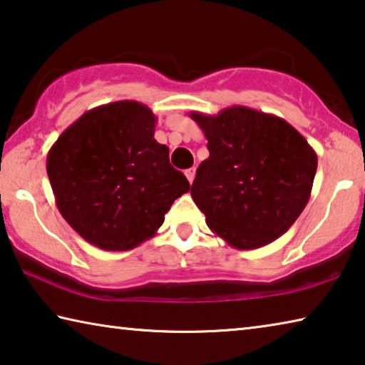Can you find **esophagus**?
Instances as JSON below:
<instances>
[{
	"label": "esophagus",
	"mask_w": 365,
	"mask_h": 365,
	"mask_svg": "<svg viewBox=\"0 0 365 365\" xmlns=\"http://www.w3.org/2000/svg\"><path fill=\"white\" fill-rule=\"evenodd\" d=\"M195 174H196V169H195V168H191V169H188V170H185V175H187V178H188V182H190V183H193V180H195Z\"/></svg>",
	"instance_id": "obj_1"
}]
</instances>
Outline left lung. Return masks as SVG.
<instances>
[{"instance_id":"1","label":"left lung","mask_w":365,"mask_h":365,"mask_svg":"<svg viewBox=\"0 0 365 365\" xmlns=\"http://www.w3.org/2000/svg\"><path fill=\"white\" fill-rule=\"evenodd\" d=\"M207 140L191 197L211 230L237 250L282 237L306 207L317 154L293 125L274 114L230 106L191 113Z\"/></svg>"}]
</instances>
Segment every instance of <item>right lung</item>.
<instances>
[{
    "mask_svg": "<svg viewBox=\"0 0 365 365\" xmlns=\"http://www.w3.org/2000/svg\"><path fill=\"white\" fill-rule=\"evenodd\" d=\"M158 117L138 101L86 110L54 141L46 172L59 212L104 251H128L156 235L172 202L190 190L154 140Z\"/></svg>",
    "mask_w": 365,
    "mask_h": 365,
    "instance_id": "add662e5",
    "label": "right lung"
}]
</instances>
